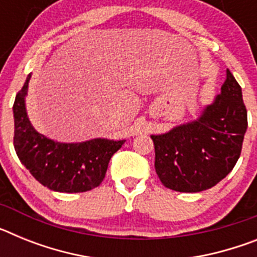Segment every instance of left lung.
Listing matches in <instances>:
<instances>
[{
	"label": "left lung",
	"instance_id": "left-lung-1",
	"mask_svg": "<svg viewBox=\"0 0 257 257\" xmlns=\"http://www.w3.org/2000/svg\"><path fill=\"white\" fill-rule=\"evenodd\" d=\"M246 130L242 88L228 69L221 92L196 121L151 136L158 178L176 192L197 193L215 187L237 163Z\"/></svg>",
	"mask_w": 257,
	"mask_h": 257
}]
</instances>
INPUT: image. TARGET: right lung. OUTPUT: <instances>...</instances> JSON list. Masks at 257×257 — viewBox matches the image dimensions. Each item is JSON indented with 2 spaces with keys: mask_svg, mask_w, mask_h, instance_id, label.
Here are the masks:
<instances>
[{
  "mask_svg": "<svg viewBox=\"0 0 257 257\" xmlns=\"http://www.w3.org/2000/svg\"><path fill=\"white\" fill-rule=\"evenodd\" d=\"M29 79L31 74L13 106L14 148L20 162L36 180L55 192L81 193L99 187L109 161L126 140L97 138L82 143H59L37 133L26 109Z\"/></svg>",
  "mask_w": 257,
  "mask_h": 257,
  "instance_id": "1",
  "label": "right lung"
}]
</instances>
